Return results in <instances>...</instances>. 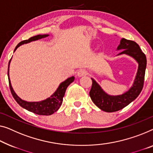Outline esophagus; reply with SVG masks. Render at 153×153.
<instances>
[{
    "mask_svg": "<svg viewBox=\"0 0 153 153\" xmlns=\"http://www.w3.org/2000/svg\"><path fill=\"white\" fill-rule=\"evenodd\" d=\"M86 74H87V72H86V70L79 69L78 71L77 72V76L80 77H82L84 76H86Z\"/></svg>",
    "mask_w": 153,
    "mask_h": 153,
    "instance_id": "34e87169",
    "label": "esophagus"
}]
</instances>
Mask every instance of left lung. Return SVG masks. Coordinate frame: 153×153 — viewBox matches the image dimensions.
Masks as SVG:
<instances>
[{"instance_id": "8db88e82", "label": "left lung", "mask_w": 153, "mask_h": 153, "mask_svg": "<svg viewBox=\"0 0 153 153\" xmlns=\"http://www.w3.org/2000/svg\"><path fill=\"white\" fill-rule=\"evenodd\" d=\"M117 50H122L121 53L117 54V56L125 54L133 58L138 64V69L131 88L120 95L108 94L100 84L91 77L93 84L89 92L91 98L100 109L108 113L121 110L137 97L143 88L146 68V57L135 42L122 38Z\"/></svg>"}]
</instances>
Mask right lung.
<instances>
[{
  "instance_id": "add662e5",
  "label": "right lung",
  "mask_w": 153,
  "mask_h": 153,
  "mask_svg": "<svg viewBox=\"0 0 153 153\" xmlns=\"http://www.w3.org/2000/svg\"><path fill=\"white\" fill-rule=\"evenodd\" d=\"M49 36V34H40V35H37L33 36V37H31L28 40L22 41V42L18 43L17 46L16 47L13 53H14L18 47L21 46L22 45L27 44V43L33 42V41H36L42 39V38H47ZM11 60V58L10 60V62H9L8 65L7 75L9 83H10V88L11 94H12L13 98H14L16 101L17 102V103L23 108L30 111V112L38 114V115H52V114L54 113L55 112H56V111L60 108L61 105H62L63 97L64 95H65L66 89H67L68 86L74 81V76L70 77L69 78L66 79V80L62 82H61L60 84V85L58 86V87L56 89V91H55L51 96L48 97V98L39 102H27L24 100H22L20 97H18L16 93H15L14 90H13L12 86H11L10 78V65Z\"/></svg>"
}]
</instances>
